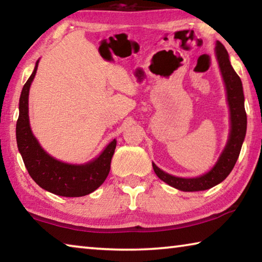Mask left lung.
Returning a JSON list of instances; mask_svg holds the SVG:
<instances>
[{
	"instance_id": "left-lung-1",
	"label": "left lung",
	"mask_w": 262,
	"mask_h": 262,
	"mask_svg": "<svg viewBox=\"0 0 262 262\" xmlns=\"http://www.w3.org/2000/svg\"><path fill=\"white\" fill-rule=\"evenodd\" d=\"M216 57L219 61L222 77L227 90L228 104L230 110V129L228 143L221 154L215 166L206 174L196 178H179L166 173L152 163L155 173L164 183L184 192H198L214 187L223 181L232 171L241 154L244 139L246 135L247 117L244 106V92L241 77L234 72L229 60V54L223 43L216 41Z\"/></svg>"
}]
</instances>
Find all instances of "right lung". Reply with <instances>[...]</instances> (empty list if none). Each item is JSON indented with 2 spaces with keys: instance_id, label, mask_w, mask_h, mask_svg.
I'll return each instance as SVG.
<instances>
[{
  "instance_id": "right-lung-1",
  "label": "right lung",
  "mask_w": 262,
  "mask_h": 262,
  "mask_svg": "<svg viewBox=\"0 0 262 262\" xmlns=\"http://www.w3.org/2000/svg\"><path fill=\"white\" fill-rule=\"evenodd\" d=\"M38 63L39 61L20 94L19 117L16 125L17 147L31 178L41 188L60 196H84L96 190L107 178L117 141L111 142L94 161L81 165L60 162L48 155L32 134L29 121V92Z\"/></svg>"
}]
</instances>
